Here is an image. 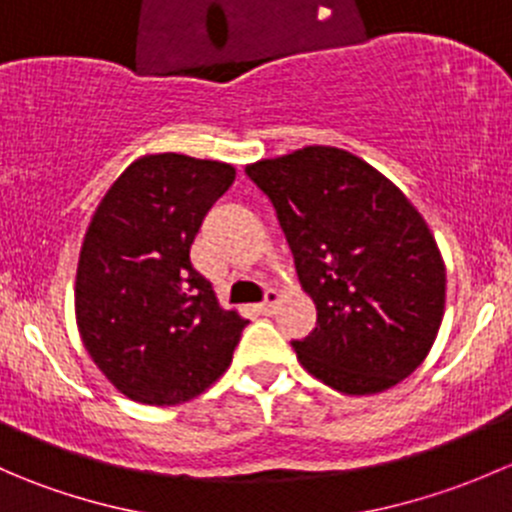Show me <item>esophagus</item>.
<instances>
[{
	"label": "esophagus",
	"mask_w": 512,
	"mask_h": 512,
	"mask_svg": "<svg viewBox=\"0 0 512 512\" xmlns=\"http://www.w3.org/2000/svg\"><path fill=\"white\" fill-rule=\"evenodd\" d=\"M277 304H280V292H277V289H267L265 302H262L257 309H260L262 314H272V312H275Z\"/></svg>",
	"instance_id": "obj_1"
}]
</instances>
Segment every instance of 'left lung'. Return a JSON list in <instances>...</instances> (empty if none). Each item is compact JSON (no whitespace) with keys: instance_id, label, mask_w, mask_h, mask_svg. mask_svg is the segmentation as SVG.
Returning a JSON list of instances; mask_svg holds the SVG:
<instances>
[{"instance_id":"1","label":"left lung","mask_w":512,"mask_h":512,"mask_svg":"<svg viewBox=\"0 0 512 512\" xmlns=\"http://www.w3.org/2000/svg\"><path fill=\"white\" fill-rule=\"evenodd\" d=\"M245 173L272 200L317 327L299 364L342 394L391 389L436 342L446 265L426 220L389 178L332 146L257 160Z\"/></svg>"}]
</instances>
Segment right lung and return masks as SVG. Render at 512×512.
I'll return each mask as SVG.
<instances>
[{"mask_svg":"<svg viewBox=\"0 0 512 512\" xmlns=\"http://www.w3.org/2000/svg\"><path fill=\"white\" fill-rule=\"evenodd\" d=\"M235 180L220 160H133L98 203L76 270L81 342L131 401L175 406L230 366L247 319L220 307L190 245Z\"/></svg>","mask_w":512,"mask_h":512,"instance_id":"1","label":"right lung"}]
</instances>
